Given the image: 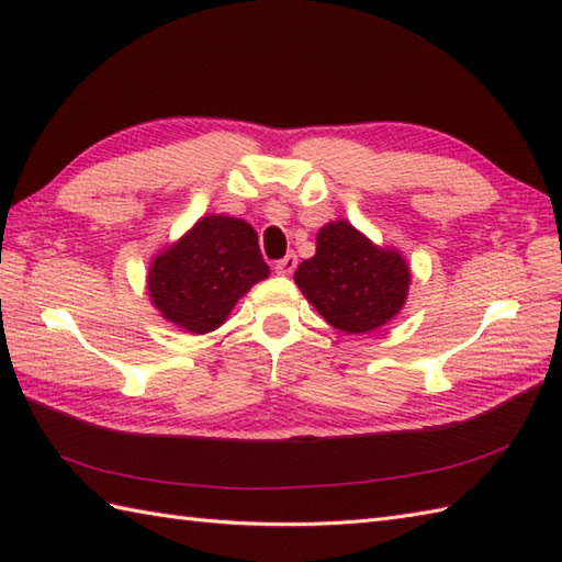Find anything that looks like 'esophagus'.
<instances>
[{"label":"esophagus","mask_w":562,"mask_h":562,"mask_svg":"<svg viewBox=\"0 0 562 562\" xmlns=\"http://www.w3.org/2000/svg\"><path fill=\"white\" fill-rule=\"evenodd\" d=\"M296 268V256L294 254H288L284 258H280L278 262H274V272L278 274H292Z\"/></svg>","instance_id":"obj_1"}]
</instances>
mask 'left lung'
Returning a JSON list of instances; mask_svg holds the SVG:
<instances>
[{"instance_id": "1", "label": "left lung", "mask_w": 562, "mask_h": 562, "mask_svg": "<svg viewBox=\"0 0 562 562\" xmlns=\"http://www.w3.org/2000/svg\"><path fill=\"white\" fill-rule=\"evenodd\" d=\"M294 282L333 328L369 333L401 312L411 270L396 250L376 248L348 222H330Z\"/></svg>"}]
</instances>
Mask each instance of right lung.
Instances as JSON below:
<instances>
[{"mask_svg": "<svg viewBox=\"0 0 562 562\" xmlns=\"http://www.w3.org/2000/svg\"><path fill=\"white\" fill-rule=\"evenodd\" d=\"M268 272L254 226L214 214L154 258L149 296L164 318L202 336L220 328L238 296Z\"/></svg>", "mask_w": 562, "mask_h": 562, "instance_id": "1", "label": "right lung"}]
</instances>
